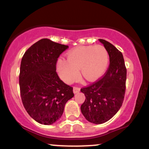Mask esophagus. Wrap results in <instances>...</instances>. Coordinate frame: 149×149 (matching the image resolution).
Returning <instances> with one entry per match:
<instances>
[{
    "mask_svg": "<svg viewBox=\"0 0 149 149\" xmlns=\"http://www.w3.org/2000/svg\"><path fill=\"white\" fill-rule=\"evenodd\" d=\"M73 93L76 94L80 91V89L79 88H77V87H73Z\"/></svg>",
    "mask_w": 149,
    "mask_h": 149,
    "instance_id": "34e87169",
    "label": "esophagus"
}]
</instances>
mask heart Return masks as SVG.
Instances as JSON below:
<instances>
[{"label": "heart", "instance_id": "obj_1", "mask_svg": "<svg viewBox=\"0 0 149 149\" xmlns=\"http://www.w3.org/2000/svg\"><path fill=\"white\" fill-rule=\"evenodd\" d=\"M66 57L59 58L56 68L61 79L67 84L78 79L79 69L85 80H97L106 72L109 61V53L102 45L77 47L69 51Z\"/></svg>", "mask_w": 149, "mask_h": 149}]
</instances>
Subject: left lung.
Returning a JSON list of instances; mask_svg holds the SVG:
<instances>
[{"label": "left lung", "instance_id": "1", "mask_svg": "<svg viewBox=\"0 0 149 149\" xmlns=\"http://www.w3.org/2000/svg\"><path fill=\"white\" fill-rule=\"evenodd\" d=\"M99 40L109 53V67L102 79L80 90L85 96L80 110L87 120L94 124L106 123L118 111L123 102L127 77L122 53L107 40Z\"/></svg>", "mask_w": 149, "mask_h": 149}]
</instances>
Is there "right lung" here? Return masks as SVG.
I'll return each instance as SVG.
<instances>
[{
    "label": "right lung",
    "instance_id": "obj_1",
    "mask_svg": "<svg viewBox=\"0 0 149 149\" xmlns=\"http://www.w3.org/2000/svg\"><path fill=\"white\" fill-rule=\"evenodd\" d=\"M69 47L43 38L26 50L22 59L20 94L26 111L38 123L52 125L61 118L65 104L74 96L56 72L59 55Z\"/></svg>",
    "mask_w": 149,
    "mask_h": 149
}]
</instances>
